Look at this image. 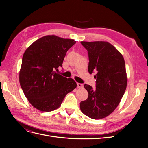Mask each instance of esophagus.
Masks as SVG:
<instances>
[{
	"mask_svg": "<svg viewBox=\"0 0 148 148\" xmlns=\"http://www.w3.org/2000/svg\"><path fill=\"white\" fill-rule=\"evenodd\" d=\"M77 88H82L83 86L82 84H81V83H77Z\"/></svg>",
	"mask_w": 148,
	"mask_h": 148,
	"instance_id": "esophagus-1",
	"label": "esophagus"
}]
</instances>
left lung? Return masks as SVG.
<instances>
[{"instance_id": "obj_1", "label": "left lung", "mask_w": 148, "mask_h": 148, "mask_svg": "<svg viewBox=\"0 0 148 148\" xmlns=\"http://www.w3.org/2000/svg\"><path fill=\"white\" fill-rule=\"evenodd\" d=\"M88 51V71L95 75L96 88L84 85L88 97L80 102L81 111L89 118L106 117L117 107L125 94L127 78L123 56L110 43L81 42Z\"/></svg>"}]
</instances>
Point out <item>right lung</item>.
<instances>
[{
  "label": "right lung",
  "mask_w": 148,
  "mask_h": 148,
  "mask_svg": "<svg viewBox=\"0 0 148 148\" xmlns=\"http://www.w3.org/2000/svg\"><path fill=\"white\" fill-rule=\"evenodd\" d=\"M74 39L48 35L38 38L26 49L19 71L23 93L37 110L49 112L60 107L66 95L77 87L72 78L57 74L62 66L67 51Z\"/></svg>",
  "instance_id": "add662e5"
}]
</instances>
